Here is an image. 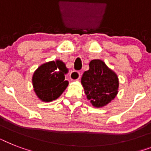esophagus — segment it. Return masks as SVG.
Here are the masks:
<instances>
[{"instance_id":"obj_1","label":"esophagus","mask_w":151,"mask_h":151,"mask_svg":"<svg viewBox=\"0 0 151 151\" xmlns=\"http://www.w3.org/2000/svg\"><path fill=\"white\" fill-rule=\"evenodd\" d=\"M81 78V73L79 71L73 70L71 71L70 73V78L72 81H78Z\"/></svg>"}]
</instances>
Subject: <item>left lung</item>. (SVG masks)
<instances>
[{"label":"left lung","mask_w":151,"mask_h":151,"mask_svg":"<svg viewBox=\"0 0 151 151\" xmlns=\"http://www.w3.org/2000/svg\"><path fill=\"white\" fill-rule=\"evenodd\" d=\"M81 84L87 99L95 107H103L114 99L118 92L117 74L100 59L89 63V70L83 73Z\"/></svg>","instance_id":"obj_1"}]
</instances>
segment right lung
<instances>
[{
  "label": "right lung",
  "mask_w": 151,
  "mask_h": 151,
  "mask_svg": "<svg viewBox=\"0 0 151 151\" xmlns=\"http://www.w3.org/2000/svg\"><path fill=\"white\" fill-rule=\"evenodd\" d=\"M67 73L65 63L59 59L39 66L32 78L34 92L39 99L51 102L59 98L69 85L68 81H65Z\"/></svg>",
  "instance_id": "1"
}]
</instances>
